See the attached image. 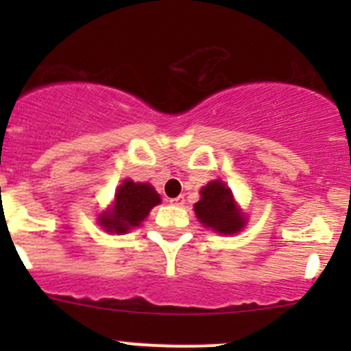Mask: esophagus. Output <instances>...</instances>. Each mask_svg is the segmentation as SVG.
I'll return each mask as SVG.
<instances>
[{"instance_id": "1", "label": "esophagus", "mask_w": 351, "mask_h": 351, "mask_svg": "<svg viewBox=\"0 0 351 351\" xmlns=\"http://www.w3.org/2000/svg\"><path fill=\"white\" fill-rule=\"evenodd\" d=\"M169 204H171V205H176V207H182V205L185 204V197L180 195V197L171 198V200H169Z\"/></svg>"}]
</instances>
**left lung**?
<instances>
[{
	"mask_svg": "<svg viewBox=\"0 0 351 351\" xmlns=\"http://www.w3.org/2000/svg\"><path fill=\"white\" fill-rule=\"evenodd\" d=\"M193 208L204 228H210L221 234H236L246 226V217L234 202L231 189L221 180L202 186L200 200Z\"/></svg>",
	"mask_w": 351,
	"mask_h": 351,
	"instance_id": "left-lung-1",
	"label": "left lung"
}]
</instances>
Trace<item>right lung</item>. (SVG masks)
Masks as SVG:
<instances>
[{"label":"right lung","instance_id":"1","mask_svg":"<svg viewBox=\"0 0 351 351\" xmlns=\"http://www.w3.org/2000/svg\"><path fill=\"white\" fill-rule=\"evenodd\" d=\"M161 204V197L149 183H136L123 180L117 189L112 207L100 214L98 224L107 232L125 234L130 229L139 228L149 215L151 208Z\"/></svg>","mask_w":351,"mask_h":351}]
</instances>
